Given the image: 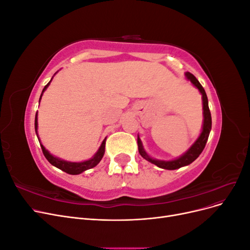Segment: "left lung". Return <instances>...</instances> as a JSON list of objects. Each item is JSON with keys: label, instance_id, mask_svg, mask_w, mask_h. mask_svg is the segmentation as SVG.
Returning <instances> with one entry per match:
<instances>
[{"label": "left lung", "instance_id": "left-lung-1", "mask_svg": "<svg viewBox=\"0 0 250 250\" xmlns=\"http://www.w3.org/2000/svg\"><path fill=\"white\" fill-rule=\"evenodd\" d=\"M186 78L191 81L192 84L197 88L201 96H202V109H203V124H202V129L199 134V137L194 142L193 145L188 148L184 154H181L179 157L174 158L171 161H162V160H156V158L151 157L143 147V143L138 134V146H139V152L142 155L143 158H145L146 161L150 162L151 164H154L157 167L166 170H175L179 169L181 167H185L192 164L196 158H197L201 152L203 151L204 147H206V144L208 142V135L211 129V117H210V111L208 108V97L206 94V90L202 87V85L199 83V81L196 79L193 74L191 73H185Z\"/></svg>", "mask_w": 250, "mask_h": 250}]
</instances>
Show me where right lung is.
I'll return each mask as SVG.
<instances>
[{
	"instance_id": "obj_1",
	"label": "right lung",
	"mask_w": 250,
	"mask_h": 250,
	"mask_svg": "<svg viewBox=\"0 0 250 250\" xmlns=\"http://www.w3.org/2000/svg\"><path fill=\"white\" fill-rule=\"evenodd\" d=\"M55 75V74H54ZM53 79V77H52ZM52 79L50 80V82L48 83V84L43 87L42 92V95H41V98H40V102L42 100V94L44 90H46L48 88V86L50 85V83L52 81ZM34 127H35V132H36V135H37V139H39V141L41 142L40 140V137H39V133H37V128H39V122H37V112L35 115V123H34ZM105 141H106V138H105L102 142V144L100 145L99 149H98L97 152L94 154V156L92 158H89V160L87 161H83V162H79V163H76V162H67V161H64L62 160V158H59L57 156H54L53 154H51L49 151L43 147V145L42 143L41 144V147H42V153L43 155L46 156V158L48 160V162L54 166V167L60 169L62 171L67 173V174H72V175H77V174H80L82 172H84L88 169H92L94 167H96V166L100 163V161L102 160V157L104 155V152H105Z\"/></svg>"
}]
</instances>
